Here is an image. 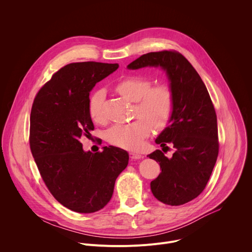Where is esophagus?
I'll return each instance as SVG.
<instances>
[{
	"mask_svg": "<svg viewBox=\"0 0 252 252\" xmlns=\"http://www.w3.org/2000/svg\"><path fill=\"white\" fill-rule=\"evenodd\" d=\"M129 158L131 159H139L142 158V156L140 154H137V153H129Z\"/></svg>",
	"mask_w": 252,
	"mask_h": 252,
	"instance_id": "obj_1",
	"label": "esophagus"
}]
</instances>
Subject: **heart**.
<instances>
[{
  "instance_id": "b5f03b06",
  "label": "heart",
  "mask_w": 252,
  "mask_h": 252,
  "mask_svg": "<svg viewBox=\"0 0 252 252\" xmlns=\"http://www.w3.org/2000/svg\"><path fill=\"white\" fill-rule=\"evenodd\" d=\"M116 91L134 104V116L140 118L129 124H120L107 131V140L114 146L136 151L150 133V126L162 128L168 123L173 110V94L165 85L152 88V82L137 76L126 77L117 83ZM104 92H94L89 101V113L93 121L99 122L100 105Z\"/></svg>"
}]
</instances>
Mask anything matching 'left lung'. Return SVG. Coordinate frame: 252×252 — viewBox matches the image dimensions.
Here are the masks:
<instances>
[{
	"instance_id": "left-lung-1",
	"label": "left lung",
	"mask_w": 252,
	"mask_h": 252,
	"mask_svg": "<svg viewBox=\"0 0 252 252\" xmlns=\"http://www.w3.org/2000/svg\"><path fill=\"white\" fill-rule=\"evenodd\" d=\"M160 67L169 81L173 110L168 126L156 139L171 142L170 158L159 150L148 157L159 162L161 172L151 183L153 194L168 205H182L204 189L219 156L218 119L207 89L191 63L173 51L142 55L128 69ZM167 148V147H166Z\"/></svg>"
}]
</instances>
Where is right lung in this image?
I'll return each instance as SVG.
<instances>
[{"instance_id": "1", "label": "right lung", "mask_w": 252, "mask_h": 252, "mask_svg": "<svg viewBox=\"0 0 252 252\" xmlns=\"http://www.w3.org/2000/svg\"><path fill=\"white\" fill-rule=\"evenodd\" d=\"M118 63L84 62L59 69L34 97L30 147L47 188L66 208L92 213L112 198L116 179L128 163L120 148L85 152L81 138L94 130L90 93Z\"/></svg>"}]
</instances>
